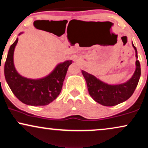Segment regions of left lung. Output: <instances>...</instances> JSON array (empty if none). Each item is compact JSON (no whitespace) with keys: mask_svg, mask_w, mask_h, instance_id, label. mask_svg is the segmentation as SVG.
I'll return each mask as SVG.
<instances>
[{"mask_svg":"<svg viewBox=\"0 0 148 148\" xmlns=\"http://www.w3.org/2000/svg\"><path fill=\"white\" fill-rule=\"evenodd\" d=\"M132 46L135 50L136 58L138 59L137 50L133 43ZM135 65V71L132 77L125 83L117 85L104 83L92 74L82 70L91 98L98 103L106 106L117 105L128 100L134 93L141 76V66L139 60L136 61Z\"/></svg>","mask_w":148,"mask_h":148,"instance_id":"obj_1","label":"left lung"}]
</instances>
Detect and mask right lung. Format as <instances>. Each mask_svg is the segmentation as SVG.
Returning a JSON list of instances; mask_svg holds the SVG:
<instances>
[{"label":"right lung","mask_w":148,"mask_h":148,"mask_svg":"<svg viewBox=\"0 0 148 148\" xmlns=\"http://www.w3.org/2000/svg\"><path fill=\"white\" fill-rule=\"evenodd\" d=\"M22 33H20L21 35ZM18 38L9 48L5 63V77L11 90L22 103L31 106H45L55 100L61 93L68 67L72 60L59 63L48 75L38 79L24 77L17 72L14 53Z\"/></svg>","instance_id":"1"}]
</instances>
